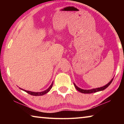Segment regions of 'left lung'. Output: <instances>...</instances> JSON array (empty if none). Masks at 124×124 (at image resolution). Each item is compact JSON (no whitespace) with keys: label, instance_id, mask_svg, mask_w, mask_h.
<instances>
[{"label":"left lung","instance_id":"8db88e82","mask_svg":"<svg viewBox=\"0 0 124 124\" xmlns=\"http://www.w3.org/2000/svg\"><path fill=\"white\" fill-rule=\"evenodd\" d=\"M114 79V78H113L112 79V80L109 82L107 84H106V85L103 86L102 87H98V88H95V89H90V90H84V89H80V88H79V87H78L74 83V85L75 87L76 88V89L78 90V91L80 92L81 93H95V92H98V91H103V90H104L106 89V88H107L109 85L111 84V83L112 82L113 80Z\"/></svg>","mask_w":124,"mask_h":124}]
</instances>
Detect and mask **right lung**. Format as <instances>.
Here are the masks:
<instances>
[{
  "label": "right lung",
  "mask_w": 124,
  "mask_h": 124,
  "mask_svg": "<svg viewBox=\"0 0 124 124\" xmlns=\"http://www.w3.org/2000/svg\"><path fill=\"white\" fill-rule=\"evenodd\" d=\"M53 82H54V81H53ZM53 82L52 83L51 85L50 86V87L48 88L47 89H46V90H45V91H42V92H36L29 91H27V90H23V89H21V88H20V89L23 90V91H24L25 92H26L27 93L30 94V95H31L37 96H43L44 95H45V94L47 93V92H49L50 91V90L51 89V88L52 87V85H53Z\"/></svg>",
  "instance_id": "add662e5"
}]
</instances>
